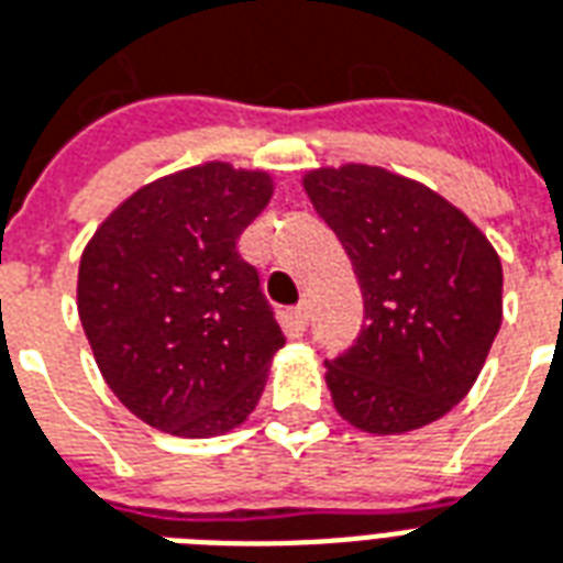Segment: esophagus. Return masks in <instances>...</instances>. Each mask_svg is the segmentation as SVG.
Listing matches in <instances>:
<instances>
[{"mask_svg": "<svg viewBox=\"0 0 563 563\" xmlns=\"http://www.w3.org/2000/svg\"><path fill=\"white\" fill-rule=\"evenodd\" d=\"M289 316H292V324L298 328V331H303V328H307V319H310V313H307V303H298V307H292V310H289Z\"/></svg>", "mask_w": 563, "mask_h": 563, "instance_id": "34e87169", "label": "esophagus"}]
</instances>
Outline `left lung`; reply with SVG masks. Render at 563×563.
<instances>
[{
  "mask_svg": "<svg viewBox=\"0 0 563 563\" xmlns=\"http://www.w3.org/2000/svg\"><path fill=\"white\" fill-rule=\"evenodd\" d=\"M364 295V328L328 361L340 418L402 435L444 418L481 376L501 328V260L460 208L382 166H319L303 176Z\"/></svg>",
  "mask_w": 563,
  "mask_h": 563,
  "instance_id": "obj_1",
  "label": "left lung"
}]
</instances>
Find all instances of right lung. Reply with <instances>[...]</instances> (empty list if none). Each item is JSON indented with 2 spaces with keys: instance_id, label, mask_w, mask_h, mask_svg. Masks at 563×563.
<instances>
[{
  "instance_id": "obj_1",
  "label": "right lung",
  "mask_w": 563,
  "mask_h": 563,
  "mask_svg": "<svg viewBox=\"0 0 563 563\" xmlns=\"http://www.w3.org/2000/svg\"><path fill=\"white\" fill-rule=\"evenodd\" d=\"M274 194L223 161L140 187L82 250L77 310L103 382L148 427L211 439L256 409L286 343L239 235Z\"/></svg>"
}]
</instances>
